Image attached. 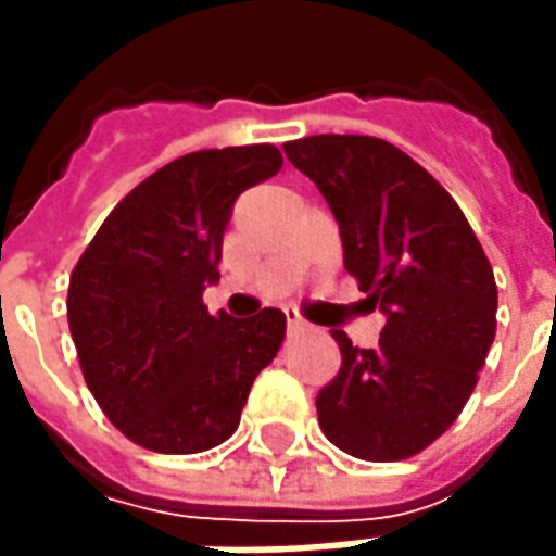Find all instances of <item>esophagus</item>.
<instances>
[{"mask_svg":"<svg viewBox=\"0 0 556 556\" xmlns=\"http://www.w3.org/2000/svg\"><path fill=\"white\" fill-rule=\"evenodd\" d=\"M286 325H289V333H301L303 327H306V321H303L294 309H286Z\"/></svg>","mask_w":556,"mask_h":556,"instance_id":"1","label":"esophagus"}]
</instances>
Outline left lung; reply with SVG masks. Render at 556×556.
Here are the masks:
<instances>
[{
	"label": "left lung",
	"instance_id": "obj_1",
	"mask_svg": "<svg viewBox=\"0 0 556 556\" xmlns=\"http://www.w3.org/2000/svg\"><path fill=\"white\" fill-rule=\"evenodd\" d=\"M339 223L342 262L387 325L375 349L342 351L315 408L327 441L366 462H399L450 429L494 342L497 286L455 199L405 151L321 134L282 146Z\"/></svg>",
	"mask_w": 556,
	"mask_h": 556
}]
</instances>
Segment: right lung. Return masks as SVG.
I'll use <instances>...</instances> for the list:
<instances>
[{"label":"right lung","mask_w":556,"mask_h":556,"mask_svg":"<svg viewBox=\"0 0 556 556\" xmlns=\"http://www.w3.org/2000/svg\"><path fill=\"white\" fill-rule=\"evenodd\" d=\"M282 166L274 146L172 160L113 207L67 286V325L91 396L146 450L205 453L235 434L286 315H211L223 231L243 190Z\"/></svg>","instance_id":"add662e5"}]
</instances>
